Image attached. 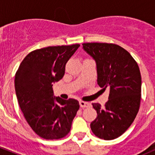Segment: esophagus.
Instances as JSON below:
<instances>
[{"instance_id": "obj_1", "label": "esophagus", "mask_w": 155, "mask_h": 155, "mask_svg": "<svg viewBox=\"0 0 155 155\" xmlns=\"http://www.w3.org/2000/svg\"><path fill=\"white\" fill-rule=\"evenodd\" d=\"M79 105H80V107L82 108H85V107H90L91 106V104L88 102H85V101H79Z\"/></svg>"}]
</instances>
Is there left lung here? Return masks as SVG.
Wrapping results in <instances>:
<instances>
[{
  "label": "left lung",
  "mask_w": 155,
  "mask_h": 155,
  "mask_svg": "<svg viewBox=\"0 0 155 155\" xmlns=\"http://www.w3.org/2000/svg\"><path fill=\"white\" fill-rule=\"evenodd\" d=\"M82 46L96 61L97 84L104 91H109L104 107L92 104L97 116L91 123V129L99 138L114 140L129 128L140 109V68L131 54L118 45L86 43Z\"/></svg>",
  "instance_id": "1"
}]
</instances>
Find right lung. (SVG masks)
Here are the masks:
<instances>
[{"mask_svg": "<svg viewBox=\"0 0 155 155\" xmlns=\"http://www.w3.org/2000/svg\"><path fill=\"white\" fill-rule=\"evenodd\" d=\"M80 46H48L31 51L15 76L20 109L33 130L46 140H58L70 131L79 109L76 100L54 97L52 85L63 78L65 65Z\"/></svg>", "mask_w": 155, "mask_h": 155, "instance_id": "obj_1", "label": "right lung"}]
</instances>
